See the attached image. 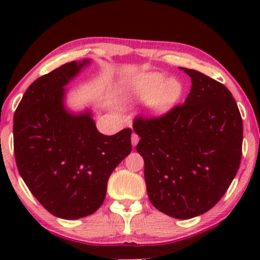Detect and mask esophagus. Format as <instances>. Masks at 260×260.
Returning a JSON list of instances; mask_svg holds the SVG:
<instances>
[{
  "instance_id": "34e87169",
  "label": "esophagus",
  "mask_w": 260,
  "mask_h": 260,
  "mask_svg": "<svg viewBox=\"0 0 260 260\" xmlns=\"http://www.w3.org/2000/svg\"><path fill=\"white\" fill-rule=\"evenodd\" d=\"M131 139H132V145H133V147H136V145L138 144V142H139V136L137 133H133L132 138H131Z\"/></svg>"
}]
</instances>
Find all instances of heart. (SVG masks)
I'll use <instances>...</instances> for the list:
<instances>
[{
    "label": "heart",
    "mask_w": 260,
    "mask_h": 260,
    "mask_svg": "<svg viewBox=\"0 0 260 260\" xmlns=\"http://www.w3.org/2000/svg\"><path fill=\"white\" fill-rule=\"evenodd\" d=\"M183 94V85L178 79L169 78L160 73H142L123 80L120 95L124 101L148 100V110L161 115L172 109Z\"/></svg>",
    "instance_id": "b5f03b06"
}]
</instances>
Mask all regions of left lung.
Here are the masks:
<instances>
[{
	"mask_svg": "<svg viewBox=\"0 0 260 260\" xmlns=\"http://www.w3.org/2000/svg\"><path fill=\"white\" fill-rule=\"evenodd\" d=\"M192 86L184 104L160 117L138 116L133 129L144 159L148 197L176 219L207 213L225 194L240 168L243 124L232 94L198 71L181 68Z\"/></svg>",
	"mask_w": 260,
	"mask_h": 260,
	"instance_id": "1",
	"label": "left lung"
}]
</instances>
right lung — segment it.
Segmentation results:
<instances>
[{
  "instance_id": "1",
  "label": "right lung",
  "mask_w": 260,
  "mask_h": 260,
  "mask_svg": "<svg viewBox=\"0 0 260 260\" xmlns=\"http://www.w3.org/2000/svg\"><path fill=\"white\" fill-rule=\"evenodd\" d=\"M89 62H70L38 78L14 112L18 171L49 213L67 220L101 207L110 175L132 150L131 128L104 136L89 110L64 107V86Z\"/></svg>"
}]
</instances>
